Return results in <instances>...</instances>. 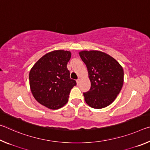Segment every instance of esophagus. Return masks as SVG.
Here are the masks:
<instances>
[{
  "mask_svg": "<svg viewBox=\"0 0 150 150\" xmlns=\"http://www.w3.org/2000/svg\"><path fill=\"white\" fill-rule=\"evenodd\" d=\"M77 81V85H79V83H80V82H81V79H77V81Z\"/></svg>",
  "mask_w": 150,
  "mask_h": 150,
  "instance_id": "esophagus-1",
  "label": "esophagus"
}]
</instances>
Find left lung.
Returning a JSON list of instances; mask_svg holds the SVG:
<instances>
[{"instance_id":"obj_1","label":"left lung","mask_w":150,"mask_h":150,"mask_svg":"<svg viewBox=\"0 0 150 150\" xmlns=\"http://www.w3.org/2000/svg\"><path fill=\"white\" fill-rule=\"evenodd\" d=\"M87 67L91 88L83 95L93 108H105L116 99L123 86L124 70L115 58L97 50L79 52Z\"/></svg>"}]
</instances>
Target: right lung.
Wrapping results in <instances>:
<instances>
[{
	"label": "right lung",
	"mask_w": 150,
	"mask_h": 150,
	"mask_svg": "<svg viewBox=\"0 0 150 150\" xmlns=\"http://www.w3.org/2000/svg\"><path fill=\"white\" fill-rule=\"evenodd\" d=\"M71 56L69 51H52L43 55L30 69V90L35 99L46 108L63 107L68 102L71 88L77 85L67 68Z\"/></svg>",
	"instance_id": "obj_1"
}]
</instances>
